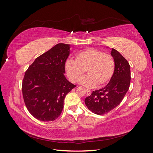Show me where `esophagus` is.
<instances>
[{
	"label": "esophagus",
	"instance_id": "esophagus-1",
	"mask_svg": "<svg viewBox=\"0 0 153 153\" xmlns=\"http://www.w3.org/2000/svg\"><path fill=\"white\" fill-rule=\"evenodd\" d=\"M86 92H87V96H90L91 94V91L89 89H86Z\"/></svg>",
	"mask_w": 153,
	"mask_h": 153
}]
</instances>
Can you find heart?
Wrapping results in <instances>:
<instances>
[{
  "instance_id": "1",
  "label": "heart",
  "mask_w": 153,
  "mask_h": 153,
  "mask_svg": "<svg viewBox=\"0 0 153 153\" xmlns=\"http://www.w3.org/2000/svg\"><path fill=\"white\" fill-rule=\"evenodd\" d=\"M115 61L112 56L96 48H87L75 55V61L68 60L65 69L68 76L74 83L81 82L86 87H99L106 85L112 78L115 71Z\"/></svg>"
}]
</instances>
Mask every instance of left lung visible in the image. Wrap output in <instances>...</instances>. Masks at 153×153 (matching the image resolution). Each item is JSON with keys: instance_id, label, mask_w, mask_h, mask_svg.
Returning a JSON list of instances; mask_svg holds the SVG:
<instances>
[{"instance_id": "1", "label": "left lung", "mask_w": 153, "mask_h": 153, "mask_svg": "<svg viewBox=\"0 0 153 153\" xmlns=\"http://www.w3.org/2000/svg\"><path fill=\"white\" fill-rule=\"evenodd\" d=\"M111 55L115 64L112 78L105 87L93 91L85 100L87 107L97 115L108 113L121 103L130 84V66L127 60L114 48Z\"/></svg>"}]
</instances>
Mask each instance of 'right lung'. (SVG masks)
Instances as JSON below:
<instances>
[{"mask_svg":"<svg viewBox=\"0 0 153 153\" xmlns=\"http://www.w3.org/2000/svg\"><path fill=\"white\" fill-rule=\"evenodd\" d=\"M69 54V45L57 44L37 57L25 71L23 98L29 112L39 121L57 119L66 94L76 87L64 75Z\"/></svg>","mask_w":153,"mask_h":153,"instance_id":"add662e5","label":"right lung"}]
</instances>
